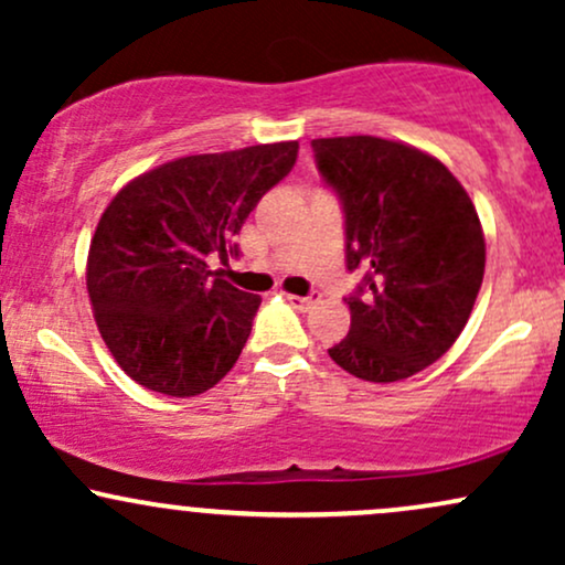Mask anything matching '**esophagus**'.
<instances>
[{"label":"esophagus","instance_id":"1","mask_svg":"<svg viewBox=\"0 0 565 565\" xmlns=\"http://www.w3.org/2000/svg\"><path fill=\"white\" fill-rule=\"evenodd\" d=\"M287 300H289L291 308H297V310H310V305L319 302V300H321V295H319V291H310L308 297H300V295H287Z\"/></svg>","mask_w":565,"mask_h":565}]
</instances>
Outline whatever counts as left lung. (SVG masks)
I'll return each instance as SVG.
<instances>
[{"instance_id": "1", "label": "left lung", "mask_w": 565, "mask_h": 565, "mask_svg": "<svg viewBox=\"0 0 565 565\" xmlns=\"http://www.w3.org/2000/svg\"><path fill=\"white\" fill-rule=\"evenodd\" d=\"M321 178L345 212L350 332L329 348L366 382H398L436 364L468 323L486 268L476 206L430 153L398 140L350 135L310 142Z\"/></svg>"}]
</instances>
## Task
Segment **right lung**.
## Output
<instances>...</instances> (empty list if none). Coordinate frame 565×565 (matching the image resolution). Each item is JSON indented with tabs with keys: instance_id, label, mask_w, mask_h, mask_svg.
I'll list each match as a JSON object with an SVG mask.
<instances>
[{
	"instance_id": "add662e5",
	"label": "right lung",
	"mask_w": 565,
	"mask_h": 565,
	"mask_svg": "<svg viewBox=\"0 0 565 565\" xmlns=\"http://www.w3.org/2000/svg\"><path fill=\"white\" fill-rule=\"evenodd\" d=\"M297 140L167 161L116 193L87 257V291L111 355L138 385L188 398L242 355L260 297L212 274L231 238L291 172Z\"/></svg>"
}]
</instances>
